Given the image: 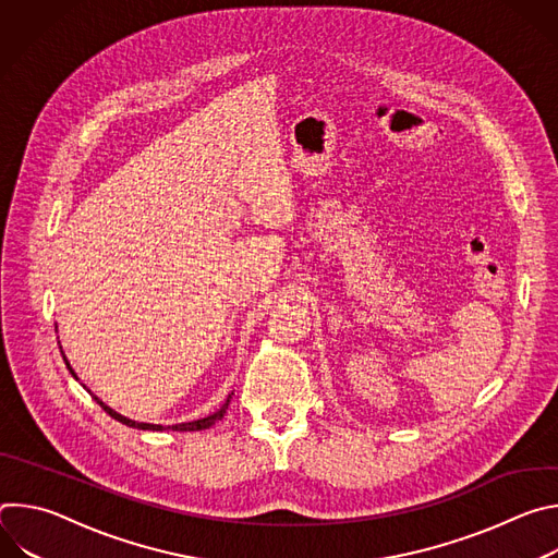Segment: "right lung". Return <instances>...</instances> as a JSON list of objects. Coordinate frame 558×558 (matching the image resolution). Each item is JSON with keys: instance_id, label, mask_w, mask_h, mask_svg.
<instances>
[{"instance_id": "right-lung-1", "label": "right lung", "mask_w": 558, "mask_h": 558, "mask_svg": "<svg viewBox=\"0 0 558 558\" xmlns=\"http://www.w3.org/2000/svg\"><path fill=\"white\" fill-rule=\"evenodd\" d=\"M65 360V357H63ZM65 366L70 368V373L74 375V371H72V366L68 364V360H65ZM76 377V375H74ZM233 395V392H231ZM231 395L227 397V402L214 413V415H207V417H203V420H196V422H185V424H174V426H168V428H172V430H181V433H185V430H205V428H209V426H214L216 422H220L222 420V415H225V411H227V407H229V400H231ZM95 397V395H93ZM97 400V404L112 417V420H117V422H121V424H125V426H130V428H138V430H163V426H158V424H143V422H134V420H128V417H123V415H119L117 411H112L110 407H106L99 397H95Z\"/></svg>"}]
</instances>
